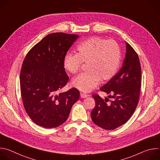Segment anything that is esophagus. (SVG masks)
I'll list each match as a JSON object with an SVG mask.
<instances>
[{"label": "esophagus", "instance_id": "esophagus-1", "mask_svg": "<svg viewBox=\"0 0 160 160\" xmlns=\"http://www.w3.org/2000/svg\"><path fill=\"white\" fill-rule=\"evenodd\" d=\"M88 96V95L86 94L85 93H83V92H80V98H86Z\"/></svg>", "mask_w": 160, "mask_h": 160}]
</instances>
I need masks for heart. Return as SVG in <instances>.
Wrapping results in <instances>:
<instances>
[{
    "label": "heart",
    "mask_w": 160,
    "mask_h": 160,
    "mask_svg": "<svg viewBox=\"0 0 160 160\" xmlns=\"http://www.w3.org/2000/svg\"><path fill=\"white\" fill-rule=\"evenodd\" d=\"M77 51V54L65 56L63 66L66 70L75 74L80 70L82 62L87 63V72L78 75L72 81L73 86L82 92H90L100 80H109L117 72L121 52L115 40L93 37L82 42Z\"/></svg>",
    "instance_id": "heart-1"
}]
</instances>
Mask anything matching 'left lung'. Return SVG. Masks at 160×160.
Returning <instances> with one entry per match:
<instances>
[{
	"label": "left lung",
	"mask_w": 160,
	"mask_h": 160,
	"mask_svg": "<svg viewBox=\"0 0 160 160\" xmlns=\"http://www.w3.org/2000/svg\"><path fill=\"white\" fill-rule=\"evenodd\" d=\"M139 56L126 42V54L122 67L100 90L109 94L104 100L93 94L96 106L91 112L92 122L106 130L115 129L125 123L138 106L141 87V70Z\"/></svg>",
	"instance_id": "left-lung-1"
}]
</instances>
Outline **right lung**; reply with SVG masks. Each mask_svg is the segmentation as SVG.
I'll return each instance as SVG.
<instances>
[{
    "label": "right lung",
    "mask_w": 160,
    "mask_h": 160,
    "mask_svg": "<svg viewBox=\"0 0 160 160\" xmlns=\"http://www.w3.org/2000/svg\"><path fill=\"white\" fill-rule=\"evenodd\" d=\"M78 35L49 34L27 54L20 73V88L26 112L37 125L46 128L64 123L80 98L75 88L59 93L69 80L64 58Z\"/></svg>",
    "instance_id": "right-lung-1"
}]
</instances>
